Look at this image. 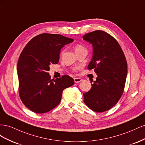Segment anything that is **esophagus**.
Listing matches in <instances>:
<instances>
[{"instance_id":"obj_1","label":"esophagus","mask_w":145,"mask_h":145,"mask_svg":"<svg viewBox=\"0 0 145 145\" xmlns=\"http://www.w3.org/2000/svg\"><path fill=\"white\" fill-rule=\"evenodd\" d=\"M82 81V80L80 78H74V81H75V83H78V82H80Z\"/></svg>"}]
</instances>
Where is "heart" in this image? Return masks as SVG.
Segmentation results:
<instances>
[{
	"label": "heart",
	"mask_w": 145,
	"mask_h": 145,
	"mask_svg": "<svg viewBox=\"0 0 145 145\" xmlns=\"http://www.w3.org/2000/svg\"><path fill=\"white\" fill-rule=\"evenodd\" d=\"M83 49H86L83 46H82V45H80V44H78L76 45L75 47V52H79V51H81Z\"/></svg>",
	"instance_id": "b5f03b06"
}]
</instances>
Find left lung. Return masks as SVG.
Returning <instances> with one entry per match:
<instances>
[{
    "instance_id": "1",
    "label": "left lung",
    "mask_w": 145,
    "mask_h": 145,
    "mask_svg": "<svg viewBox=\"0 0 145 145\" xmlns=\"http://www.w3.org/2000/svg\"><path fill=\"white\" fill-rule=\"evenodd\" d=\"M82 38L92 45L88 68L93 69L98 76L90 90L83 93L84 102L90 109L102 112L116 105L123 93L127 73L126 57L117 41L105 31L96 30Z\"/></svg>"
}]
</instances>
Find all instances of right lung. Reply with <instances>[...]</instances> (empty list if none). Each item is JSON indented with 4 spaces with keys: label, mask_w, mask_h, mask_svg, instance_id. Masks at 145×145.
<instances>
[{
    "label": "right lung",
    "mask_w": 145,
    "mask_h": 145,
    "mask_svg": "<svg viewBox=\"0 0 145 145\" xmlns=\"http://www.w3.org/2000/svg\"><path fill=\"white\" fill-rule=\"evenodd\" d=\"M73 41L61 35L40 34L20 53L17 66L19 96L31 111L44 114L55 108L59 104L63 91L73 85V79L68 75L54 80L48 73L50 64L59 62L61 49Z\"/></svg>",
    "instance_id": "add662e5"
}]
</instances>
